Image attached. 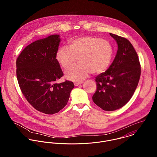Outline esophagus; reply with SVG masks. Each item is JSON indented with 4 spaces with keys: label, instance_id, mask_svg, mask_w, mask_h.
Instances as JSON below:
<instances>
[{
    "label": "esophagus",
    "instance_id": "34e87169",
    "mask_svg": "<svg viewBox=\"0 0 157 157\" xmlns=\"http://www.w3.org/2000/svg\"><path fill=\"white\" fill-rule=\"evenodd\" d=\"M82 83H83L82 82H75V83H74V85H75V86H78V85H81V84H82Z\"/></svg>",
    "mask_w": 157,
    "mask_h": 157
}]
</instances>
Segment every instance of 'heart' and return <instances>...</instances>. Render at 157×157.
<instances>
[{"mask_svg": "<svg viewBox=\"0 0 157 157\" xmlns=\"http://www.w3.org/2000/svg\"><path fill=\"white\" fill-rule=\"evenodd\" d=\"M112 45L106 40L85 36L72 39L67 46L60 47L56 59L64 69L71 67L78 58L80 63L72 67L66 73L67 79L80 81L91 72L99 74L104 72L112 59Z\"/></svg>", "mask_w": 157, "mask_h": 157, "instance_id": "heart-1", "label": "heart"}]
</instances>
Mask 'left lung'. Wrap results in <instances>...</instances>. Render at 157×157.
Listing matches in <instances>:
<instances>
[{
    "mask_svg": "<svg viewBox=\"0 0 157 157\" xmlns=\"http://www.w3.org/2000/svg\"><path fill=\"white\" fill-rule=\"evenodd\" d=\"M109 34L117 42V52L109 68L95 77L97 90L92 96L94 103L106 111L118 109L130 100L141 75L139 59L131 43Z\"/></svg>",
    "mask_w": 157,
    "mask_h": 157,
    "instance_id": "left-lung-1",
    "label": "left lung"
}]
</instances>
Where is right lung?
I'll return each mask as SVG.
<instances>
[{"mask_svg":"<svg viewBox=\"0 0 157 157\" xmlns=\"http://www.w3.org/2000/svg\"><path fill=\"white\" fill-rule=\"evenodd\" d=\"M59 35L36 40L23 49L16 60V75L20 88L28 103L36 110L54 114L67 104L73 82H55L63 73L56 59Z\"/></svg>","mask_w":157,"mask_h":157,"instance_id":"1","label":"right lung"}]
</instances>
